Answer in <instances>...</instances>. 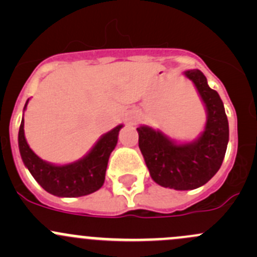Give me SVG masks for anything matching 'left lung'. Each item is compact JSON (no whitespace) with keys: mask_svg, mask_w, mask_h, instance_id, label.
Returning a JSON list of instances; mask_svg holds the SVG:
<instances>
[{"mask_svg":"<svg viewBox=\"0 0 257 257\" xmlns=\"http://www.w3.org/2000/svg\"><path fill=\"white\" fill-rule=\"evenodd\" d=\"M195 85L206 109L204 132L193 142L177 143L162 131L137 128L139 149L150 177L160 186L193 190L204 185L220 169L229 143V121L222 100L199 69L184 72Z\"/></svg>","mask_w":257,"mask_h":257,"instance_id":"left-lung-1","label":"left lung"}]
</instances>
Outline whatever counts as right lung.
<instances>
[{"label": "right lung", "instance_id": "right-lung-1", "mask_svg": "<svg viewBox=\"0 0 257 257\" xmlns=\"http://www.w3.org/2000/svg\"><path fill=\"white\" fill-rule=\"evenodd\" d=\"M28 100L26 102V109ZM25 119L18 132V148L25 167L30 170L32 177L49 194L61 198H78L99 190L104 184L105 170L110 153L118 143L119 131L123 124H119L108 133L103 134L94 147L80 158L69 164L56 165L45 162L35 154L25 138Z\"/></svg>", "mask_w": 257, "mask_h": 257}]
</instances>
